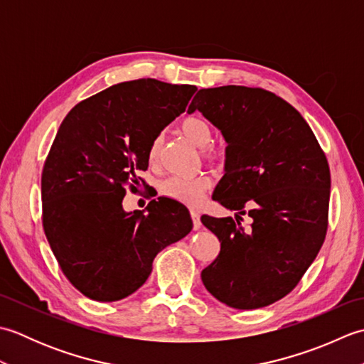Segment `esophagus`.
I'll return each instance as SVG.
<instances>
[{
  "label": "esophagus",
  "instance_id": "obj_1",
  "mask_svg": "<svg viewBox=\"0 0 364 364\" xmlns=\"http://www.w3.org/2000/svg\"><path fill=\"white\" fill-rule=\"evenodd\" d=\"M191 218H192V225H194V230H198L202 227V222H200V213L198 211H191Z\"/></svg>",
  "mask_w": 364,
  "mask_h": 364
}]
</instances>
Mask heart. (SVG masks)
I'll use <instances>...</instances> for the list:
<instances>
[{
  "label": "heart",
  "mask_w": 364,
  "mask_h": 364,
  "mask_svg": "<svg viewBox=\"0 0 364 364\" xmlns=\"http://www.w3.org/2000/svg\"><path fill=\"white\" fill-rule=\"evenodd\" d=\"M181 131L189 141L198 146H208L213 142V127L206 119L200 115H189L181 122ZM161 137H154L149 149V161L154 162L161 151ZM205 156L210 161H225L227 153L223 149H205ZM211 178L208 173H198L192 176H170L162 183L161 192L168 198L188 206H198L203 202L205 194L211 188Z\"/></svg>",
  "instance_id": "heart-1"
}]
</instances>
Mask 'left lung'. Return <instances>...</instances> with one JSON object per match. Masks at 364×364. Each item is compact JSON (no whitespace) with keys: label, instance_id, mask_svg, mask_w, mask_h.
Wrapping results in <instances>:
<instances>
[{"label":"left lung","instance_id":"1","mask_svg":"<svg viewBox=\"0 0 364 364\" xmlns=\"http://www.w3.org/2000/svg\"><path fill=\"white\" fill-rule=\"evenodd\" d=\"M202 112L227 141L225 175L213 198L233 218L202 215L220 252L202 270L222 304L257 310L296 288L328 227L330 168L305 119L259 87L200 89L188 112ZM252 219L249 228L241 215Z\"/></svg>","mask_w":364,"mask_h":364}]
</instances>
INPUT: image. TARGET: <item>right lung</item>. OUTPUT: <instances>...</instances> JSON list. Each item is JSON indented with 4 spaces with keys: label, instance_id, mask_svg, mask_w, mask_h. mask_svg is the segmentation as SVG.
<instances>
[{
    "label": "right lung",
    "instance_id": "1",
    "mask_svg": "<svg viewBox=\"0 0 364 364\" xmlns=\"http://www.w3.org/2000/svg\"><path fill=\"white\" fill-rule=\"evenodd\" d=\"M196 90L151 78L120 82L60 123L42 170V223L60 270L86 297H128L146 282L154 257L192 230L176 200L158 197L146 213H127L122 202L127 189L137 191L151 141Z\"/></svg>",
    "mask_w": 364,
    "mask_h": 364
}]
</instances>
